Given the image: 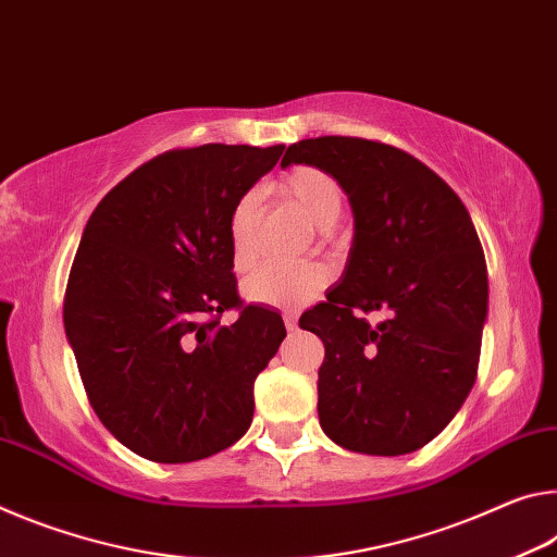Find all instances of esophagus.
Listing matches in <instances>:
<instances>
[{
    "label": "esophagus",
    "instance_id": "esophagus-1",
    "mask_svg": "<svg viewBox=\"0 0 557 557\" xmlns=\"http://www.w3.org/2000/svg\"><path fill=\"white\" fill-rule=\"evenodd\" d=\"M284 325H286L288 333H294L298 327V315L296 313H284Z\"/></svg>",
    "mask_w": 557,
    "mask_h": 557
}]
</instances>
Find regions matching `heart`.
Segmentation results:
<instances>
[{
	"instance_id": "heart-1",
	"label": "heart",
	"mask_w": 557,
	"mask_h": 557,
	"mask_svg": "<svg viewBox=\"0 0 557 557\" xmlns=\"http://www.w3.org/2000/svg\"><path fill=\"white\" fill-rule=\"evenodd\" d=\"M276 193L296 205L323 234L338 224L345 199L343 189L327 172L298 165L276 180ZM261 199L257 193H244L236 199L226 236H230V259L236 273L249 271L257 263V232H259ZM331 281V271L323 263H300V267H261L242 284L246 300L271 308H298L311 304Z\"/></svg>"
}]
</instances>
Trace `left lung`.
<instances>
[{"mask_svg": "<svg viewBox=\"0 0 557 557\" xmlns=\"http://www.w3.org/2000/svg\"><path fill=\"white\" fill-rule=\"evenodd\" d=\"M341 182L355 239L341 284L300 315L325 345L318 419L343 449L399 457L440 434L476 382L488 306L486 259L457 193L395 145L323 135L286 165ZM368 312L385 319L372 326Z\"/></svg>", "mask_w": 557, "mask_h": 557, "instance_id": "1", "label": "left lung"}]
</instances>
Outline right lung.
Masks as SVG:
<instances>
[{
    "instance_id": "obj_1",
    "label": "right lung",
    "mask_w": 557,
    "mask_h": 557,
    "mask_svg": "<svg viewBox=\"0 0 557 557\" xmlns=\"http://www.w3.org/2000/svg\"><path fill=\"white\" fill-rule=\"evenodd\" d=\"M281 152L168 150L117 182L88 219L63 325L94 412L145 459H207L249 430L253 380L286 327L239 298L226 222ZM224 310L240 318L219 324Z\"/></svg>"
}]
</instances>
